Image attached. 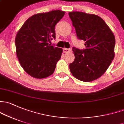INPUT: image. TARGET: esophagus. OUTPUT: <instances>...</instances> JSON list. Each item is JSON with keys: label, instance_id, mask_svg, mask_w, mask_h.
<instances>
[{"label": "esophagus", "instance_id": "1", "mask_svg": "<svg viewBox=\"0 0 124 124\" xmlns=\"http://www.w3.org/2000/svg\"><path fill=\"white\" fill-rule=\"evenodd\" d=\"M63 52L64 53H69L71 51V49H68V48H63Z\"/></svg>", "mask_w": 124, "mask_h": 124}]
</instances>
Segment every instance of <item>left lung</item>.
<instances>
[{
	"label": "left lung",
	"instance_id": "left-lung-1",
	"mask_svg": "<svg viewBox=\"0 0 124 124\" xmlns=\"http://www.w3.org/2000/svg\"><path fill=\"white\" fill-rule=\"evenodd\" d=\"M77 36L85 41L86 49L73 47L75 59L70 64L74 77L84 82L96 80L103 75L115 57V38L103 19L98 15L82 12H69Z\"/></svg>",
	"mask_w": 124,
	"mask_h": 124
}]
</instances>
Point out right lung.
Instances as JSON below:
<instances>
[{
	"label": "right lung",
	"mask_w": 124,
	"mask_h": 124,
	"mask_svg": "<svg viewBox=\"0 0 124 124\" xmlns=\"http://www.w3.org/2000/svg\"><path fill=\"white\" fill-rule=\"evenodd\" d=\"M64 11L54 10L30 17L15 38L16 53L19 63L28 75L35 78L48 77L54 72L62 56V48L49 45L55 39L54 27L64 16Z\"/></svg>",
	"instance_id": "right-lung-1"
}]
</instances>
